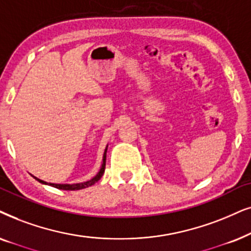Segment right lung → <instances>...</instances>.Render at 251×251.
<instances>
[{
	"label": "right lung",
	"instance_id": "1",
	"mask_svg": "<svg viewBox=\"0 0 251 251\" xmlns=\"http://www.w3.org/2000/svg\"><path fill=\"white\" fill-rule=\"evenodd\" d=\"M105 159H106V148H105V151H104V155H103V163H102V166L101 169H100V171L98 175H96L94 178L88 180V181L86 182H80V183H72V185H68V183H64V185H62V183H48L46 181H43L41 179H38L35 178V180H38L39 182L43 183V185H49L51 187H55V188H58V189H63V190H79V189H83V188H87V187L89 186H93L95 182H98L100 179L102 178L103 173H104V170H105Z\"/></svg>",
	"mask_w": 251,
	"mask_h": 251
}]
</instances>
